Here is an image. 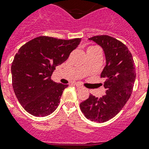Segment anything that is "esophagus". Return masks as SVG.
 I'll return each instance as SVG.
<instances>
[{"label":"esophagus","instance_id":"1","mask_svg":"<svg viewBox=\"0 0 149 149\" xmlns=\"http://www.w3.org/2000/svg\"><path fill=\"white\" fill-rule=\"evenodd\" d=\"M76 86H77V88H82V85H80L79 84V83H76Z\"/></svg>","mask_w":149,"mask_h":149}]
</instances>
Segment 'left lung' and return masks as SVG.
<instances>
[{
  "label": "left lung",
  "mask_w": 149,
  "mask_h": 149,
  "mask_svg": "<svg viewBox=\"0 0 149 149\" xmlns=\"http://www.w3.org/2000/svg\"><path fill=\"white\" fill-rule=\"evenodd\" d=\"M102 46L106 57V66L101 74L105 78V95L98 98L90 94L80 104L87 119L104 123L115 117L130 98L136 79V69L132 54L123 42L111 36H93L89 38Z\"/></svg>",
  "instance_id": "left-lung-1"
}]
</instances>
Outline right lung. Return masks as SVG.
I'll return each mask as SVG.
<instances>
[{
    "mask_svg": "<svg viewBox=\"0 0 149 149\" xmlns=\"http://www.w3.org/2000/svg\"><path fill=\"white\" fill-rule=\"evenodd\" d=\"M80 42L79 38L38 36L19 49L11 66L12 85L19 102L30 114L45 117L59 105L68 85L57 84L51 76Z\"/></svg>",
    "mask_w": 149,
    "mask_h": 149,
    "instance_id": "obj_1",
    "label": "right lung"
}]
</instances>
